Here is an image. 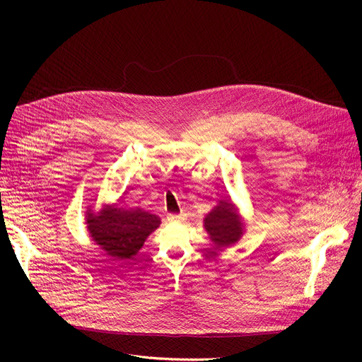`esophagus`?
Segmentation results:
<instances>
[{
	"label": "esophagus",
	"instance_id": "obj_1",
	"mask_svg": "<svg viewBox=\"0 0 362 362\" xmlns=\"http://www.w3.org/2000/svg\"><path fill=\"white\" fill-rule=\"evenodd\" d=\"M168 221H175V223H180L185 220V214H168Z\"/></svg>",
	"mask_w": 362,
	"mask_h": 362
}]
</instances>
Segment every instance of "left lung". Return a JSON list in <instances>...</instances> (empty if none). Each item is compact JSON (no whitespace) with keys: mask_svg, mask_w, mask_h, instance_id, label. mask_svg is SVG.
<instances>
[{"mask_svg":"<svg viewBox=\"0 0 362 362\" xmlns=\"http://www.w3.org/2000/svg\"><path fill=\"white\" fill-rule=\"evenodd\" d=\"M245 226L239 208L232 199H220L204 218V229L218 251L239 242L245 233Z\"/></svg>","mask_w":362,"mask_h":362,"instance_id":"obj_1","label":"left lung"}]
</instances>
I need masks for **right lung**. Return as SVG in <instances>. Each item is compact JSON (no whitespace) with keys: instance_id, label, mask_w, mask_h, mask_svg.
Listing matches in <instances>:
<instances>
[{"instance_id":"obj_1","label":"right lung","mask_w":362,"mask_h":362,"mask_svg":"<svg viewBox=\"0 0 362 362\" xmlns=\"http://www.w3.org/2000/svg\"><path fill=\"white\" fill-rule=\"evenodd\" d=\"M86 229L92 240L112 261L133 259L161 220L141 208L105 204L100 211H86Z\"/></svg>"}]
</instances>
